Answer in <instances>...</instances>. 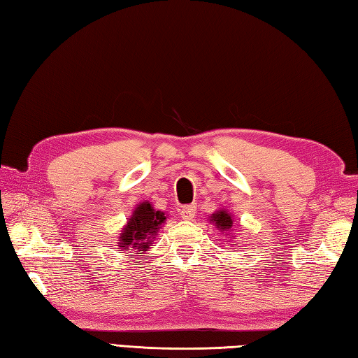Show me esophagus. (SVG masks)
Listing matches in <instances>:
<instances>
[{"mask_svg":"<svg viewBox=\"0 0 358 358\" xmlns=\"http://www.w3.org/2000/svg\"><path fill=\"white\" fill-rule=\"evenodd\" d=\"M180 215L183 220H191L195 215V206L194 204H187V206H183L180 210Z\"/></svg>","mask_w":358,"mask_h":358,"instance_id":"obj_1","label":"esophagus"}]
</instances>
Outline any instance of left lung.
Here are the masks:
<instances>
[{
    "mask_svg": "<svg viewBox=\"0 0 358 358\" xmlns=\"http://www.w3.org/2000/svg\"><path fill=\"white\" fill-rule=\"evenodd\" d=\"M209 222L212 224H215L218 227V231H222L226 235H229L227 232L231 231V227L234 224L232 223V215L227 210H224V209L217 210L215 214H212L210 218H209Z\"/></svg>",
    "mask_w": 358,
    "mask_h": 358,
    "instance_id": "left-lung-1",
    "label": "left lung"
}]
</instances>
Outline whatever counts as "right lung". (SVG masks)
I'll return each mask as SVG.
<instances>
[{"label":"right lung","mask_w":358,"mask_h":358,"mask_svg":"<svg viewBox=\"0 0 358 358\" xmlns=\"http://www.w3.org/2000/svg\"><path fill=\"white\" fill-rule=\"evenodd\" d=\"M164 212L155 210L149 201H143L135 208L134 214L129 218L127 224L123 227L118 246L129 250L131 257L140 250H146L150 246V241L155 238L159 227L164 223Z\"/></svg>","instance_id":"obj_1"}]
</instances>
